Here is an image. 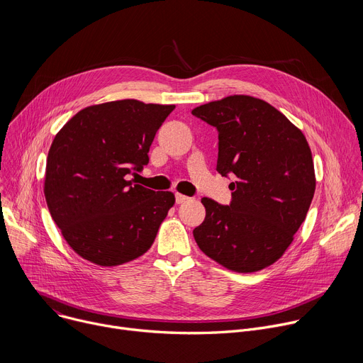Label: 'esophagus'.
<instances>
[{
  "label": "esophagus",
  "mask_w": 363,
  "mask_h": 363,
  "mask_svg": "<svg viewBox=\"0 0 363 363\" xmlns=\"http://www.w3.org/2000/svg\"><path fill=\"white\" fill-rule=\"evenodd\" d=\"M175 201H177V203H184V202L189 201V196L182 195V194H175Z\"/></svg>",
  "instance_id": "obj_1"
}]
</instances>
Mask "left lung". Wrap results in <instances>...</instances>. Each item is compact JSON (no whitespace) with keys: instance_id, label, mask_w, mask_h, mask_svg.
Returning <instances> with one entry per match:
<instances>
[{"instance_id":"8db88e82","label":"left lung","mask_w":363,"mask_h":363,"mask_svg":"<svg viewBox=\"0 0 363 363\" xmlns=\"http://www.w3.org/2000/svg\"><path fill=\"white\" fill-rule=\"evenodd\" d=\"M192 115L217 128V171L235 178L230 205L201 199L205 220L194 238L223 267L260 272L286 252L312 203V150L297 126L252 96H227L195 108Z\"/></svg>"}]
</instances>
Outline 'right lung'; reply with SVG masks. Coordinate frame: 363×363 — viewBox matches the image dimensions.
Returning <instances> with one entry per match:
<instances>
[{
	"mask_svg": "<svg viewBox=\"0 0 363 363\" xmlns=\"http://www.w3.org/2000/svg\"><path fill=\"white\" fill-rule=\"evenodd\" d=\"M175 105L135 99L77 112L50 146L44 196L67 244L84 260L115 267L145 254L175 203L129 179L149 162L157 130Z\"/></svg>",
	"mask_w": 363,
	"mask_h": 363,
	"instance_id": "1",
	"label": "right lung"
}]
</instances>
